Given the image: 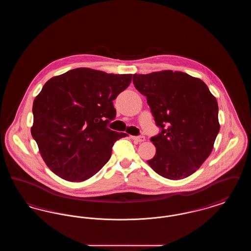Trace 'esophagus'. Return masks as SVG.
<instances>
[{"instance_id":"1","label":"esophagus","mask_w":251,"mask_h":251,"mask_svg":"<svg viewBox=\"0 0 251 251\" xmlns=\"http://www.w3.org/2000/svg\"><path fill=\"white\" fill-rule=\"evenodd\" d=\"M132 139L136 142H143L145 141V136L139 135V136H132Z\"/></svg>"}]
</instances>
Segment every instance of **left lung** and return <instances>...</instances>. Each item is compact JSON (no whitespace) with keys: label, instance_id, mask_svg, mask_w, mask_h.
I'll use <instances>...</instances> for the list:
<instances>
[{"label":"left lung","instance_id":"1","mask_svg":"<svg viewBox=\"0 0 251 251\" xmlns=\"http://www.w3.org/2000/svg\"><path fill=\"white\" fill-rule=\"evenodd\" d=\"M132 82L161 129L151 138L156 153L148 164L167 179L190 176L213 151L220 128L216 99L201 79L184 72L133 74Z\"/></svg>","mask_w":251,"mask_h":251}]
</instances>
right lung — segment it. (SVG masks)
Segmentation results:
<instances>
[{"label":"right lung","instance_id":"1","mask_svg":"<svg viewBox=\"0 0 251 251\" xmlns=\"http://www.w3.org/2000/svg\"><path fill=\"white\" fill-rule=\"evenodd\" d=\"M132 74L78 68L52 77L33 104L31 128L49 168L69 181L99 172L114 143L127 136L107 128L116 118L113 100L131 84Z\"/></svg>","mask_w":251,"mask_h":251}]
</instances>
